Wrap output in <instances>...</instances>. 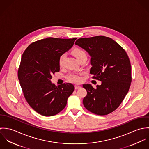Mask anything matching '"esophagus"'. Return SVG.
Returning <instances> with one entry per match:
<instances>
[{
    "instance_id": "34e87169",
    "label": "esophagus",
    "mask_w": 149,
    "mask_h": 149,
    "mask_svg": "<svg viewBox=\"0 0 149 149\" xmlns=\"http://www.w3.org/2000/svg\"><path fill=\"white\" fill-rule=\"evenodd\" d=\"M74 88H75V89H79V88H81V86H79V85H75Z\"/></svg>"
}]
</instances>
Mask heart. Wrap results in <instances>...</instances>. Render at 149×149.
Returning <instances> with one entry per match:
<instances>
[{
    "instance_id": "heart-1",
    "label": "heart",
    "mask_w": 149,
    "mask_h": 149,
    "mask_svg": "<svg viewBox=\"0 0 149 149\" xmlns=\"http://www.w3.org/2000/svg\"><path fill=\"white\" fill-rule=\"evenodd\" d=\"M73 54H74V56L76 57V58L79 60L83 57H86V54L85 52L81 49H79V48H76L75 49H74L72 52ZM65 54H63L62 55H61V56L59 58V60H58V63L60 66H62L63 64V61H64V58H65ZM68 79L72 82L75 83H80L81 80V77L78 75V74H70L68 76Z\"/></svg>"
}]
</instances>
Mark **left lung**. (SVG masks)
I'll return each instance as SVG.
<instances>
[{
  "label": "left lung",
  "instance_id": "8db88e82",
  "mask_svg": "<svg viewBox=\"0 0 149 149\" xmlns=\"http://www.w3.org/2000/svg\"><path fill=\"white\" fill-rule=\"evenodd\" d=\"M75 44L89 54L90 73L102 81L96 88L83 85L87 91L84 106L99 115L113 112L125 99L131 83V66L126 52L114 40L102 36L80 38Z\"/></svg>",
  "mask_w": 149,
  "mask_h": 149
}]
</instances>
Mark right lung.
I'll return each instance as SVG.
<instances>
[{"instance_id":"add662e5","label":"right lung","mask_w":149,"mask_h":149,"mask_svg":"<svg viewBox=\"0 0 149 149\" xmlns=\"http://www.w3.org/2000/svg\"><path fill=\"white\" fill-rule=\"evenodd\" d=\"M76 39L46 38L31 43L22 54L18 73L20 85L29 104L41 115L58 113L74 91L70 83L56 86L50 80L53 74L60 71V57Z\"/></svg>"}]
</instances>
